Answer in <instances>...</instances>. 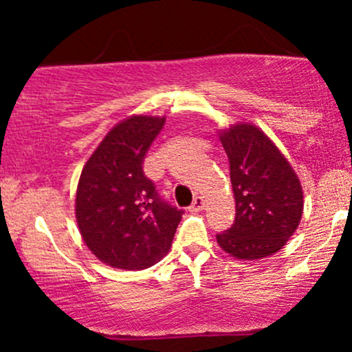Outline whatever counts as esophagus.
<instances>
[{
    "instance_id": "obj_1",
    "label": "esophagus",
    "mask_w": 352,
    "mask_h": 352,
    "mask_svg": "<svg viewBox=\"0 0 352 352\" xmlns=\"http://www.w3.org/2000/svg\"><path fill=\"white\" fill-rule=\"evenodd\" d=\"M205 207V201L201 197H195V200H193V204L190 205V212H200V210H204Z\"/></svg>"
}]
</instances>
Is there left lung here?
Masks as SVG:
<instances>
[{"mask_svg":"<svg viewBox=\"0 0 352 352\" xmlns=\"http://www.w3.org/2000/svg\"><path fill=\"white\" fill-rule=\"evenodd\" d=\"M230 160L236 215L217 241L232 256L260 260L285 246L302 215L300 179L263 132L236 124L220 134Z\"/></svg>","mask_w":352,"mask_h":352,"instance_id":"left-lung-1","label":"left lung"}]
</instances>
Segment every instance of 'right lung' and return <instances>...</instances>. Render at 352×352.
<instances>
[{
    "label": "right lung",
    "mask_w": 352,
    "mask_h": 352,
    "mask_svg": "<svg viewBox=\"0 0 352 352\" xmlns=\"http://www.w3.org/2000/svg\"><path fill=\"white\" fill-rule=\"evenodd\" d=\"M165 117L132 116L117 124L80 173L76 218L84 243L100 261L144 270L167 254L184 210L172 207L145 177V153Z\"/></svg>",
    "instance_id": "obj_1"
}]
</instances>
